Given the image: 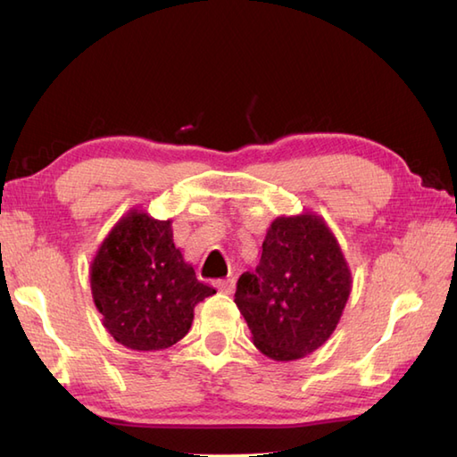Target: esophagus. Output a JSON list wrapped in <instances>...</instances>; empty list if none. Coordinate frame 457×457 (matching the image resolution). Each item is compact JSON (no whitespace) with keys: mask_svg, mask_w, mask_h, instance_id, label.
Listing matches in <instances>:
<instances>
[{"mask_svg":"<svg viewBox=\"0 0 457 457\" xmlns=\"http://www.w3.org/2000/svg\"><path fill=\"white\" fill-rule=\"evenodd\" d=\"M216 288L220 290V293L231 295L236 288V280L234 278H220V280H216Z\"/></svg>","mask_w":457,"mask_h":457,"instance_id":"esophagus-1","label":"esophagus"}]
</instances>
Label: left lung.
I'll list each match as a JSON object with an SVG mask.
<instances>
[{
	"instance_id": "1",
	"label": "left lung",
	"mask_w": 457,
	"mask_h": 457,
	"mask_svg": "<svg viewBox=\"0 0 457 457\" xmlns=\"http://www.w3.org/2000/svg\"><path fill=\"white\" fill-rule=\"evenodd\" d=\"M352 293V270L318 213L273 220L255 273L237 280L236 304L261 353L295 361L328 342Z\"/></svg>"
}]
</instances>
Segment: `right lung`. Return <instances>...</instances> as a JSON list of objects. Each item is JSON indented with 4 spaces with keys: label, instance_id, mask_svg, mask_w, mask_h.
I'll use <instances>...</instances> for the list:
<instances>
[{
    "label": "right lung",
    "instance_id": "right-lung-1",
    "mask_svg": "<svg viewBox=\"0 0 457 457\" xmlns=\"http://www.w3.org/2000/svg\"><path fill=\"white\" fill-rule=\"evenodd\" d=\"M94 304L115 342L135 352L167 349L188 334L194 306L216 295L172 241V220L129 210L90 265Z\"/></svg>",
    "mask_w": 457,
    "mask_h": 457
}]
</instances>
